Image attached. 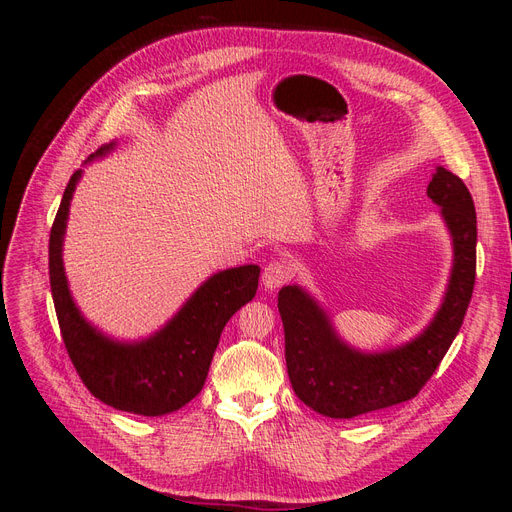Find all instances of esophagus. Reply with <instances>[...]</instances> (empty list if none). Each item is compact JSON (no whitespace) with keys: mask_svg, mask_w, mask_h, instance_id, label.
I'll return each mask as SVG.
<instances>
[{"mask_svg":"<svg viewBox=\"0 0 512 512\" xmlns=\"http://www.w3.org/2000/svg\"><path fill=\"white\" fill-rule=\"evenodd\" d=\"M292 277V262L288 258H275L262 271V284L267 290H277Z\"/></svg>","mask_w":512,"mask_h":512,"instance_id":"34e87169","label":"esophagus"}]
</instances>
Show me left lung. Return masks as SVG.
Masks as SVG:
<instances>
[{
    "mask_svg": "<svg viewBox=\"0 0 512 512\" xmlns=\"http://www.w3.org/2000/svg\"><path fill=\"white\" fill-rule=\"evenodd\" d=\"M427 196L442 207L455 262L444 303L414 342L382 354H361L337 339L327 314L299 286H284L277 309L284 322L286 367L297 397L331 418H354L418 395L457 337L476 280V211L455 173L436 168Z\"/></svg>",
    "mask_w": 512,
    "mask_h": 512,
    "instance_id": "1",
    "label": "left lung"
}]
</instances>
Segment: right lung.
I'll return each instance as SVG.
<instances>
[{
  "label": "right lung",
  "mask_w": 512,
  "mask_h": 512,
  "mask_svg": "<svg viewBox=\"0 0 512 512\" xmlns=\"http://www.w3.org/2000/svg\"><path fill=\"white\" fill-rule=\"evenodd\" d=\"M108 149L113 143L100 147L96 156ZM79 177L81 170L70 177L49 237V275L61 339L76 374L106 406L143 416L175 412L203 389L226 322L256 297L260 267L245 265L213 275L147 342H111L81 318L61 265V241Z\"/></svg>",
  "instance_id": "obj_1"
}]
</instances>
